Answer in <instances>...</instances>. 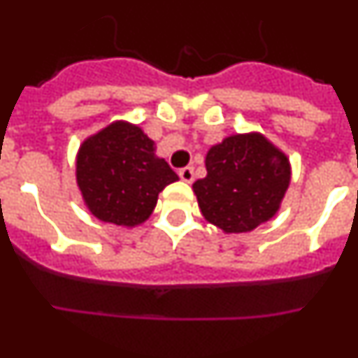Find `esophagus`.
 Instances as JSON below:
<instances>
[{
  "instance_id": "34e87169",
  "label": "esophagus",
  "mask_w": 358,
  "mask_h": 358,
  "mask_svg": "<svg viewBox=\"0 0 358 358\" xmlns=\"http://www.w3.org/2000/svg\"><path fill=\"white\" fill-rule=\"evenodd\" d=\"M179 177H181L185 182H192L195 179V172L194 166H185V169L179 170Z\"/></svg>"
}]
</instances>
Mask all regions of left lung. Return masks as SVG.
I'll return each instance as SVG.
<instances>
[{"instance_id":"left-lung-1","label":"left lung","mask_w":358,"mask_h":358,"mask_svg":"<svg viewBox=\"0 0 358 358\" xmlns=\"http://www.w3.org/2000/svg\"><path fill=\"white\" fill-rule=\"evenodd\" d=\"M208 176L194 182L208 222L226 233H245L273 218L290 182V164L260 134L229 136L210 148Z\"/></svg>"}]
</instances>
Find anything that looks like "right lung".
I'll return each mask as SVG.
<instances>
[{
	"label": "right lung",
	"mask_w": 358,
	"mask_h": 358,
	"mask_svg": "<svg viewBox=\"0 0 358 358\" xmlns=\"http://www.w3.org/2000/svg\"><path fill=\"white\" fill-rule=\"evenodd\" d=\"M154 152V141L140 127L123 122L82 143L77 182L94 217L116 226H136L150 217L161 189L179 179Z\"/></svg>",
	"instance_id": "obj_1"
}]
</instances>
